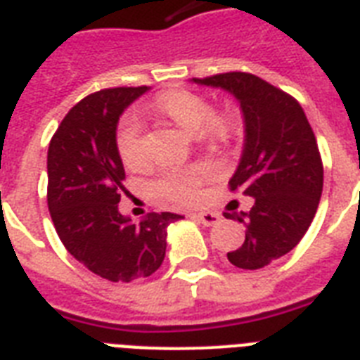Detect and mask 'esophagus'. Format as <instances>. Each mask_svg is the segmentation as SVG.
Instances as JSON below:
<instances>
[{
	"label": "esophagus",
	"instance_id": "esophagus-1",
	"mask_svg": "<svg viewBox=\"0 0 360 360\" xmlns=\"http://www.w3.org/2000/svg\"><path fill=\"white\" fill-rule=\"evenodd\" d=\"M194 218L205 227L216 226L220 221V214L218 212H210V210H207V212H198V214H194Z\"/></svg>",
	"mask_w": 360,
	"mask_h": 360
}]
</instances>
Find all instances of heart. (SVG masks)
<instances>
[{
    "label": "heart",
    "mask_w": 360,
    "mask_h": 360,
    "mask_svg": "<svg viewBox=\"0 0 360 360\" xmlns=\"http://www.w3.org/2000/svg\"><path fill=\"white\" fill-rule=\"evenodd\" d=\"M155 109L186 133H203L210 139L224 136L229 124L224 116H212L205 98L188 90H170L155 99ZM120 159L125 166L136 168L144 162V136L142 124L136 116H127L116 133ZM212 174L209 166H195L190 170H166L155 181L157 194L175 203H195L200 200L201 183Z\"/></svg>",
    "instance_id": "obj_1"
}]
</instances>
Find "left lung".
<instances>
[{"mask_svg":"<svg viewBox=\"0 0 360 360\" xmlns=\"http://www.w3.org/2000/svg\"><path fill=\"white\" fill-rule=\"evenodd\" d=\"M192 83L221 89L244 116V150L231 190L251 195L250 212H226L246 227V240L229 251L231 264L259 270L297 246L316 214L323 166L302 105L264 79L229 72Z\"/></svg>","mask_w":360,"mask_h":360,"instance_id":"left-lung-1","label":"left lung"}]
</instances>
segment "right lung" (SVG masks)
<instances>
[{
  "label": "right lung",
  "mask_w": 360,
  "mask_h": 360,
  "mask_svg": "<svg viewBox=\"0 0 360 360\" xmlns=\"http://www.w3.org/2000/svg\"><path fill=\"white\" fill-rule=\"evenodd\" d=\"M148 86L86 96L58 125L48 150V207L58 238L92 274L129 283L159 270L172 221L150 212L134 224L118 210L125 170L116 146L118 120Z\"/></svg>",
  "instance_id": "add662e5"
}]
</instances>
